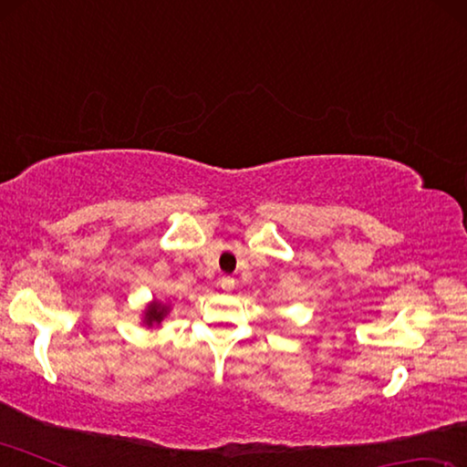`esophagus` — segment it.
Listing matches in <instances>:
<instances>
[{
    "label": "esophagus",
    "mask_w": 467,
    "mask_h": 467,
    "mask_svg": "<svg viewBox=\"0 0 467 467\" xmlns=\"http://www.w3.org/2000/svg\"><path fill=\"white\" fill-rule=\"evenodd\" d=\"M220 286H223V290H234L236 280L233 275H223V278H220Z\"/></svg>",
    "instance_id": "esophagus-1"
}]
</instances>
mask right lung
Instances as JSON below:
<instances>
[{
  "label": "right lung",
  "instance_id": "obj_1",
  "mask_svg": "<svg viewBox=\"0 0 467 467\" xmlns=\"http://www.w3.org/2000/svg\"><path fill=\"white\" fill-rule=\"evenodd\" d=\"M164 315H167V306H162L161 303H152V305H150L148 313H146V323H148V326L161 323L164 319Z\"/></svg>",
  "mask_w": 467,
  "mask_h": 467
}]
</instances>
